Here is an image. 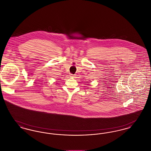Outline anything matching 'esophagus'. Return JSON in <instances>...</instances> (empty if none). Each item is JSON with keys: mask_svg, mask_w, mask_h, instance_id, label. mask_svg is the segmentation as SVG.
<instances>
[{"mask_svg": "<svg viewBox=\"0 0 151 151\" xmlns=\"http://www.w3.org/2000/svg\"><path fill=\"white\" fill-rule=\"evenodd\" d=\"M71 76H72V77H74L75 76H74V75H73V74H71Z\"/></svg>", "mask_w": 151, "mask_h": 151, "instance_id": "obj_1", "label": "esophagus"}]
</instances>
